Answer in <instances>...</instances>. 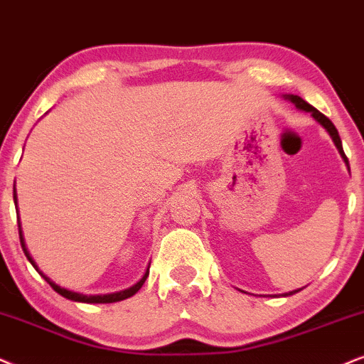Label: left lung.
Masks as SVG:
<instances>
[{"label":"left lung","mask_w":364,"mask_h":364,"mask_svg":"<svg viewBox=\"0 0 364 364\" xmlns=\"http://www.w3.org/2000/svg\"><path fill=\"white\" fill-rule=\"evenodd\" d=\"M285 99L287 100H291V102L296 105L297 109H301V110H306V112H311V116L316 119L317 122L321 124V126H323L326 131L329 132L331 134V137H333V141H334V144H336V148H338V151H339V154L343 156V159L346 161V164H348V168H349V163H348V158H346V154H344V151H343V142H341V137H339V132H338V129L334 127V124L329 121L328 117L324 116V114H321L319 110H317L316 107H312L311 104H307L304 99H301L299 97V95H285ZM299 291H301V289H299ZM299 291H292V292H289V294H285V296H292V294H296V292H299Z\"/></svg>","instance_id":"1"}]
</instances>
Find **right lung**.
Here are the masks:
<instances>
[{"label": "right lung", "instance_id": "obj_1", "mask_svg": "<svg viewBox=\"0 0 364 364\" xmlns=\"http://www.w3.org/2000/svg\"><path fill=\"white\" fill-rule=\"evenodd\" d=\"M13 200H15V205H16V190H13ZM18 232H20V243H21L23 252H25L26 259H28V260H30V264L33 265L36 270H38V267H36L35 260L31 259L30 254H28V248H26V245H25V238H23V233H21V225H20V215H18ZM38 274H40L41 277H43L45 280H47V282L50 284V287H52L55 292H58L60 296H63L65 299H70V301H75V302H92V304H107V302L124 301V299H127V297L134 296V294H136L137 291H139V289L142 287V284L146 282V279H148V275H149V269L146 270V274L142 275V279L139 280V282L132 285V287H129V289H126V291H121V292L105 294V296H84V294H77V292L67 291V289L60 287V285H57L55 282H52V280H50V279L47 277V275H45L43 272H40V270H38Z\"/></svg>", "mask_w": 364, "mask_h": 364}]
</instances>
